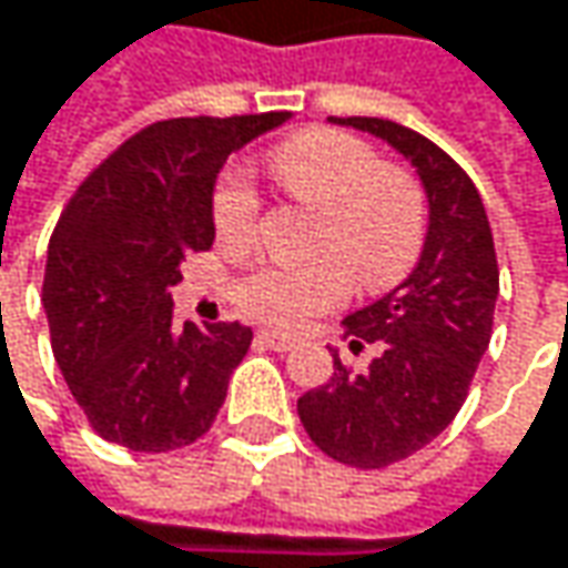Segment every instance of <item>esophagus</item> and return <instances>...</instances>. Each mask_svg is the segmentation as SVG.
Segmentation results:
<instances>
[{"instance_id":"esophagus-1","label":"esophagus","mask_w":568,"mask_h":568,"mask_svg":"<svg viewBox=\"0 0 568 568\" xmlns=\"http://www.w3.org/2000/svg\"><path fill=\"white\" fill-rule=\"evenodd\" d=\"M256 341H260V344H266V347H273V351H288V347L295 344L292 337L280 335V332H260Z\"/></svg>"}]
</instances>
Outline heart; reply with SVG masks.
<instances>
[{
  "instance_id": "obj_1",
  "label": "heart",
  "mask_w": 568,
  "mask_h": 568,
  "mask_svg": "<svg viewBox=\"0 0 568 568\" xmlns=\"http://www.w3.org/2000/svg\"><path fill=\"white\" fill-rule=\"evenodd\" d=\"M266 162L295 201L318 211L315 253L325 260L253 270L236 285L246 315L295 328L344 302L347 270L367 288H387L413 270L426 240V194L409 172L381 165L364 139L337 130L295 132ZM256 214L260 201L246 181L233 175L217 187L214 227L224 243L250 240Z\"/></svg>"
}]
</instances>
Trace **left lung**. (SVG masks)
Masks as SVG:
<instances>
[{"instance_id":"8db88e82","label":"left lung","mask_w":568,"mask_h":568,"mask_svg":"<svg viewBox=\"0 0 568 568\" xmlns=\"http://www.w3.org/2000/svg\"><path fill=\"white\" fill-rule=\"evenodd\" d=\"M332 123L393 145L416 169L429 204L413 273L344 318L351 347H377L371 367L347 371L335 351V377L298 399V419L325 455L387 468L429 445L462 409L488 351L497 256L478 187L436 142L377 116Z\"/></svg>"}]
</instances>
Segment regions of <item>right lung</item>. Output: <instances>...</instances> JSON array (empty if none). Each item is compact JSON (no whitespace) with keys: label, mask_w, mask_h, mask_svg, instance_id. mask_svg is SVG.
Returning a JSON list of instances; mask_svg holds the SVG:
<instances>
[{"label":"right lung","mask_w":568,"mask_h":568,"mask_svg":"<svg viewBox=\"0 0 568 568\" xmlns=\"http://www.w3.org/2000/svg\"><path fill=\"white\" fill-rule=\"evenodd\" d=\"M288 113L181 116L126 139L64 207L41 305L51 351L90 426L130 452L201 438L253 332L172 318L181 260L214 243V181L227 155Z\"/></svg>","instance_id":"add662e5"}]
</instances>
